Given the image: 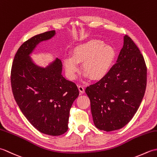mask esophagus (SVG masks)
Wrapping results in <instances>:
<instances>
[{
	"label": "esophagus",
	"instance_id": "34e87169",
	"mask_svg": "<svg viewBox=\"0 0 157 157\" xmlns=\"http://www.w3.org/2000/svg\"><path fill=\"white\" fill-rule=\"evenodd\" d=\"M78 89H79V92L81 93V94H83V93H84V87L83 86H78Z\"/></svg>",
	"mask_w": 157,
	"mask_h": 157
}]
</instances>
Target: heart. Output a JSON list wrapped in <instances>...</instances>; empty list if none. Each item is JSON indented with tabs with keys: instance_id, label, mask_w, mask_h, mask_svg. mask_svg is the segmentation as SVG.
Listing matches in <instances>:
<instances>
[{
	"instance_id": "b5f03b06",
	"label": "heart",
	"mask_w": 157,
	"mask_h": 157,
	"mask_svg": "<svg viewBox=\"0 0 157 157\" xmlns=\"http://www.w3.org/2000/svg\"><path fill=\"white\" fill-rule=\"evenodd\" d=\"M115 56V51L111 45L104 44L100 40H92L79 45L72 52L71 57L63 60L67 75L73 80L76 78L79 67L82 63V70L92 79H98L106 75Z\"/></svg>"
}]
</instances>
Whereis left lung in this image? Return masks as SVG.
Here are the masks:
<instances>
[{"label": "left lung", "mask_w": 157, "mask_h": 157, "mask_svg": "<svg viewBox=\"0 0 157 157\" xmlns=\"http://www.w3.org/2000/svg\"><path fill=\"white\" fill-rule=\"evenodd\" d=\"M116 63L86 93L90 101L93 121L106 132L119 129L131 121L144 97L147 68L138 46L128 35Z\"/></svg>", "instance_id": "obj_1"}]
</instances>
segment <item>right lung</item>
Listing matches in <instances>:
<instances>
[{
	"label": "right lung",
	"instance_id": "1",
	"mask_svg": "<svg viewBox=\"0 0 157 157\" xmlns=\"http://www.w3.org/2000/svg\"><path fill=\"white\" fill-rule=\"evenodd\" d=\"M55 34V30L46 32L23 43L15 55L11 72L13 94L23 114L39 132L54 136L67 131L70 109L79 96L78 88L62 75L61 60L56 58L42 67L29 55L39 43Z\"/></svg>",
	"mask_w": 157,
	"mask_h": 157
}]
</instances>
